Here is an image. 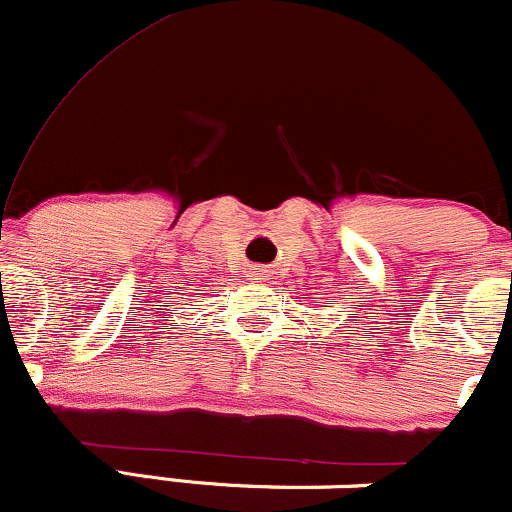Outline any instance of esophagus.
I'll use <instances>...</instances> for the list:
<instances>
[{
	"mask_svg": "<svg viewBox=\"0 0 512 512\" xmlns=\"http://www.w3.org/2000/svg\"><path fill=\"white\" fill-rule=\"evenodd\" d=\"M252 276H255V279H257V276H262V269H260V267L252 269Z\"/></svg>",
	"mask_w": 512,
	"mask_h": 512,
	"instance_id": "34e87169",
	"label": "esophagus"
}]
</instances>
